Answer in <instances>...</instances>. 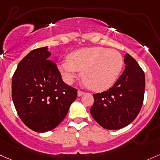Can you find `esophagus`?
I'll return each instance as SVG.
<instances>
[{
  "instance_id": "esophagus-1",
  "label": "esophagus",
  "mask_w": 160,
  "mask_h": 160,
  "mask_svg": "<svg viewBox=\"0 0 160 160\" xmlns=\"http://www.w3.org/2000/svg\"><path fill=\"white\" fill-rule=\"evenodd\" d=\"M83 93H84V92L81 91V90H78V91H77V96H78V97H81Z\"/></svg>"
}]
</instances>
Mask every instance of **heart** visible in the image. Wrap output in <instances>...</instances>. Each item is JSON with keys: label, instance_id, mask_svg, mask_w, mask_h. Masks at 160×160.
<instances>
[{"label": "heart", "instance_id": "heart-1", "mask_svg": "<svg viewBox=\"0 0 160 160\" xmlns=\"http://www.w3.org/2000/svg\"><path fill=\"white\" fill-rule=\"evenodd\" d=\"M123 60L118 51L101 47L84 48L72 52L61 61L58 70L63 80L71 84L82 71L83 83L94 91H103L120 76Z\"/></svg>", "mask_w": 160, "mask_h": 160}]
</instances>
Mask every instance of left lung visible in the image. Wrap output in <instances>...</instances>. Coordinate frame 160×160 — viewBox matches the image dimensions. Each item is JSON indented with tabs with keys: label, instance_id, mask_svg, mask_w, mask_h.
I'll return each instance as SVG.
<instances>
[{
	"label": "left lung",
	"instance_id": "8db88e82",
	"mask_svg": "<svg viewBox=\"0 0 160 160\" xmlns=\"http://www.w3.org/2000/svg\"><path fill=\"white\" fill-rule=\"evenodd\" d=\"M124 58L126 68L115 84L107 91L93 94L90 113L99 125L107 129H119L131 123L143 102V70L129 53Z\"/></svg>",
	"mask_w": 160,
	"mask_h": 160
}]
</instances>
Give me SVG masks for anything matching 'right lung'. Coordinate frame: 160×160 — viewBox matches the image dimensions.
I'll return each instance as SVG.
<instances>
[{
    "label": "right lung",
    "mask_w": 160,
    "mask_h": 160,
    "mask_svg": "<svg viewBox=\"0 0 160 160\" xmlns=\"http://www.w3.org/2000/svg\"><path fill=\"white\" fill-rule=\"evenodd\" d=\"M48 47L31 50L12 78V100L18 116L32 130H52L65 118L77 90L61 78Z\"/></svg>",
    "instance_id": "add662e5"
}]
</instances>
